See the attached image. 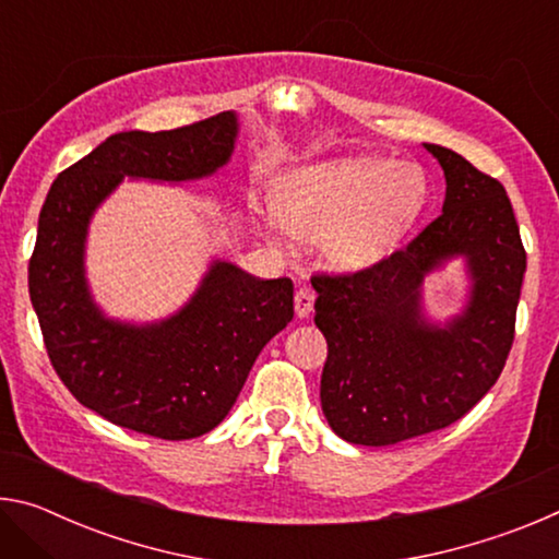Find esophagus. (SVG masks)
Instances as JSON below:
<instances>
[{"instance_id":"esophagus-1","label":"esophagus","mask_w":559,"mask_h":559,"mask_svg":"<svg viewBox=\"0 0 559 559\" xmlns=\"http://www.w3.org/2000/svg\"><path fill=\"white\" fill-rule=\"evenodd\" d=\"M293 302H296V316H298V318H308L310 313H313L316 293L310 290V288H298V290H296V298H293Z\"/></svg>"}]
</instances>
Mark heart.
<instances>
[{"label": "heart", "instance_id": "obj_1", "mask_svg": "<svg viewBox=\"0 0 559 559\" xmlns=\"http://www.w3.org/2000/svg\"><path fill=\"white\" fill-rule=\"evenodd\" d=\"M424 185L412 167L340 157L290 173L263 226L278 243L323 241L328 263L359 271L380 261L416 219Z\"/></svg>", "mask_w": 559, "mask_h": 559}]
</instances>
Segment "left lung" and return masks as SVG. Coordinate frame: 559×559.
I'll list each match as a JSON object with an SVG mask.
<instances>
[{
  "label": "left lung",
  "mask_w": 559,
  "mask_h": 559,
  "mask_svg": "<svg viewBox=\"0 0 559 559\" xmlns=\"http://www.w3.org/2000/svg\"><path fill=\"white\" fill-rule=\"evenodd\" d=\"M424 147L447 177L441 214L370 269L313 276L328 340L320 404L340 439L390 447L459 421L503 372L515 335L525 249L506 187L449 147ZM461 255L467 308L449 324L423 316V278Z\"/></svg>",
  "instance_id": "obj_1"
}]
</instances>
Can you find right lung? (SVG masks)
Instances as JSON below:
<instances>
[{
    "instance_id": "add662e5",
    "label": "right lung",
    "mask_w": 559,
    "mask_h": 559,
    "mask_svg": "<svg viewBox=\"0 0 559 559\" xmlns=\"http://www.w3.org/2000/svg\"><path fill=\"white\" fill-rule=\"evenodd\" d=\"M234 112L192 126L110 135L53 179L29 261L44 345L69 392L103 419L182 441L212 431L239 396L269 340L293 318L290 278H253L214 261L175 316L132 325L106 318L86 281L93 212L130 179L187 182L229 163Z\"/></svg>"
}]
</instances>
